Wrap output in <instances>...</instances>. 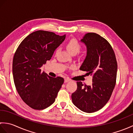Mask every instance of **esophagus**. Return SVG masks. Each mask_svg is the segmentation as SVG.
<instances>
[{"instance_id": "obj_1", "label": "esophagus", "mask_w": 133, "mask_h": 133, "mask_svg": "<svg viewBox=\"0 0 133 133\" xmlns=\"http://www.w3.org/2000/svg\"><path fill=\"white\" fill-rule=\"evenodd\" d=\"M69 81H70V79H68V78H66V79H64V82H65V83L69 82Z\"/></svg>"}]
</instances>
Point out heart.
<instances>
[{
  "label": "heart",
  "instance_id": "heart-1",
  "mask_svg": "<svg viewBox=\"0 0 133 133\" xmlns=\"http://www.w3.org/2000/svg\"><path fill=\"white\" fill-rule=\"evenodd\" d=\"M66 47L71 54H77L81 50V46L77 39H71L66 44Z\"/></svg>",
  "mask_w": 133,
  "mask_h": 133
}]
</instances>
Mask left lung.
<instances>
[{
  "mask_svg": "<svg viewBox=\"0 0 133 133\" xmlns=\"http://www.w3.org/2000/svg\"><path fill=\"white\" fill-rule=\"evenodd\" d=\"M81 41L86 46L87 55L80 70L92 76V83L83 86L77 82L71 98L79 109L91 113L102 108L111 97L116 83L117 62L111 45L99 35L87 33Z\"/></svg>",
  "mask_w": 133,
  "mask_h": 133,
  "instance_id": "obj_1",
  "label": "left lung"
}]
</instances>
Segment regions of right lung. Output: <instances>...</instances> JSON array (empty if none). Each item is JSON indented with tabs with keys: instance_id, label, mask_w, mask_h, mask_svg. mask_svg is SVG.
I'll use <instances>...</instances> for the list:
<instances>
[{
	"instance_id": "obj_1",
	"label": "right lung",
	"mask_w": 133,
	"mask_h": 133,
	"mask_svg": "<svg viewBox=\"0 0 133 133\" xmlns=\"http://www.w3.org/2000/svg\"><path fill=\"white\" fill-rule=\"evenodd\" d=\"M66 35L39 30L25 38L17 49L12 62L14 83L20 97L32 109L43 110L54 102L64 82L41 71Z\"/></svg>"
}]
</instances>
